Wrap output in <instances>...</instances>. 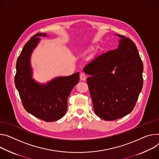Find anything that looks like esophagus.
I'll return each mask as SVG.
<instances>
[{"instance_id":"34e87169","label":"esophagus","mask_w":159,"mask_h":159,"mask_svg":"<svg viewBox=\"0 0 159 159\" xmlns=\"http://www.w3.org/2000/svg\"><path fill=\"white\" fill-rule=\"evenodd\" d=\"M80 79L81 80H85V79H86V76H85V75L84 73H81V74H80Z\"/></svg>"}]
</instances>
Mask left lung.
I'll list each match as a JSON object with an SVG mask.
<instances>
[{
	"label": "left lung",
	"mask_w": 159,
	"mask_h": 159,
	"mask_svg": "<svg viewBox=\"0 0 159 159\" xmlns=\"http://www.w3.org/2000/svg\"><path fill=\"white\" fill-rule=\"evenodd\" d=\"M117 49L98 56L84 68L95 113L105 120L134 109L143 88V65L134 43L124 35ZM114 72H113V71Z\"/></svg>",
	"instance_id": "1"
}]
</instances>
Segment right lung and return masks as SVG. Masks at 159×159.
I'll return each instance as SVG.
<instances>
[{"mask_svg": "<svg viewBox=\"0 0 159 159\" xmlns=\"http://www.w3.org/2000/svg\"><path fill=\"white\" fill-rule=\"evenodd\" d=\"M38 33L28 40L16 62L14 83L24 108L34 116L45 122L61 119L67 109V99L74 86L79 82V73L68 77H57L46 85H39L32 79L30 55L38 44Z\"/></svg>", "mask_w": 159, "mask_h": 159, "instance_id": "1", "label": "right lung"}]
</instances>
